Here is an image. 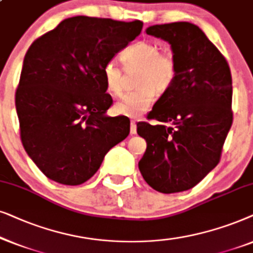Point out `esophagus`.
<instances>
[{
  "label": "esophagus",
  "instance_id": "obj_1",
  "mask_svg": "<svg viewBox=\"0 0 253 253\" xmlns=\"http://www.w3.org/2000/svg\"><path fill=\"white\" fill-rule=\"evenodd\" d=\"M130 134H136V123L134 120L130 121Z\"/></svg>",
  "mask_w": 253,
  "mask_h": 253
}]
</instances>
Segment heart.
<instances>
[{
	"mask_svg": "<svg viewBox=\"0 0 253 253\" xmlns=\"http://www.w3.org/2000/svg\"><path fill=\"white\" fill-rule=\"evenodd\" d=\"M120 60L126 72L139 69L134 91L127 93L116 104L118 114L130 118L142 116L155 99V92L166 93L177 79V62L171 53L161 52L157 43L150 40H140L126 47L120 53ZM124 69L114 60L103 66L102 73L106 89L114 96L124 90Z\"/></svg>",
	"mask_w": 253,
	"mask_h": 253,
	"instance_id": "1",
	"label": "heart"
}]
</instances>
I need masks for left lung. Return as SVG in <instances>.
Here are the masks:
<instances>
[{
    "label": "left lung",
    "instance_id": "1",
    "mask_svg": "<svg viewBox=\"0 0 253 253\" xmlns=\"http://www.w3.org/2000/svg\"><path fill=\"white\" fill-rule=\"evenodd\" d=\"M146 32L170 43L178 74L147 116L161 124L136 125L147 142L139 169L154 190L176 193L200 183L220 162L232 125L231 73L199 26L176 22Z\"/></svg>",
    "mask_w": 253,
    "mask_h": 253
}]
</instances>
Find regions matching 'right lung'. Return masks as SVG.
Returning a JSON list of instances; mask_svg holds the SVG:
<instances>
[{
  "instance_id": "1",
  "label": "right lung",
  "mask_w": 253,
  "mask_h": 253,
  "mask_svg": "<svg viewBox=\"0 0 253 253\" xmlns=\"http://www.w3.org/2000/svg\"><path fill=\"white\" fill-rule=\"evenodd\" d=\"M141 21L76 16L32 42L15 103L23 147L47 178L80 185L129 134V119L107 117L103 66L140 35Z\"/></svg>"
}]
</instances>
